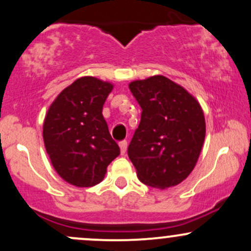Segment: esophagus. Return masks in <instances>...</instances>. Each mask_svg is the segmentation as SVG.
<instances>
[{"instance_id": "esophagus-1", "label": "esophagus", "mask_w": 251, "mask_h": 251, "mask_svg": "<svg viewBox=\"0 0 251 251\" xmlns=\"http://www.w3.org/2000/svg\"><path fill=\"white\" fill-rule=\"evenodd\" d=\"M119 147H120L121 155H125L126 150H127V142H126V140H121L119 143Z\"/></svg>"}]
</instances>
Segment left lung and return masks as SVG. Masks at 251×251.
<instances>
[{
    "mask_svg": "<svg viewBox=\"0 0 251 251\" xmlns=\"http://www.w3.org/2000/svg\"><path fill=\"white\" fill-rule=\"evenodd\" d=\"M142 107L128 157L143 183L167 189L188 177L206 134L203 111L182 85L156 75L128 84Z\"/></svg>",
    "mask_w": 251,
    "mask_h": 251,
    "instance_id": "8db88e82",
    "label": "left lung"
}]
</instances>
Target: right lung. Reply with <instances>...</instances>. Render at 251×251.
I'll return each instance as SVG.
<instances>
[{"mask_svg":"<svg viewBox=\"0 0 251 251\" xmlns=\"http://www.w3.org/2000/svg\"><path fill=\"white\" fill-rule=\"evenodd\" d=\"M113 87L93 76L77 78L59 93L46 113V152L57 174L75 187L100 183L108 164L120 153L102 115Z\"/></svg>","mask_w":251,"mask_h":251,"instance_id":"right-lung-1","label":"right lung"}]
</instances>
